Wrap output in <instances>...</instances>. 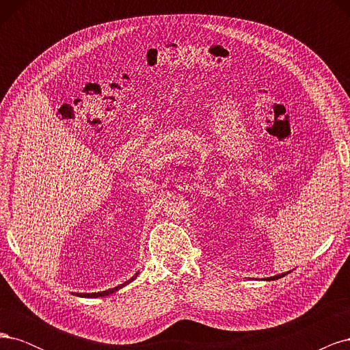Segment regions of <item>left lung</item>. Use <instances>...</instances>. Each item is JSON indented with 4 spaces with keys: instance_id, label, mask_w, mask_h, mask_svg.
<instances>
[{
    "instance_id": "left-lung-1",
    "label": "left lung",
    "mask_w": 350,
    "mask_h": 350,
    "mask_svg": "<svg viewBox=\"0 0 350 350\" xmlns=\"http://www.w3.org/2000/svg\"><path fill=\"white\" fill-rule=\"evenodd\" d=\"M284 276V273L283 274H279V276H273V278H270L269 280H276V279H280V278H283Z\"/></svg>"
}]
</instances>
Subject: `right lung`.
Listing matches in <instances>:
<instances>
[{"mask_svg": "<svg viewBox=\"0 0 350 350\" xmlns=\"http://www.w3.org/2000/svg\"><path fill=\"white\" fill-rule=\"evenodd\" d=\"M137 278V274L134 278H131L129 282H125V283H122V284H120V286H116V288H113V289H109V291H103V292H98V293H80V296H88V298H98V296H107V295H109V293H113V292H116L118 291L120 288H122V286H125V284H129L131 280H134Z\"/></svg>", "mask_w": 350, "mask_h": 350, "instance_id": "add662e5", "label": "right lung"}]
</instances>
